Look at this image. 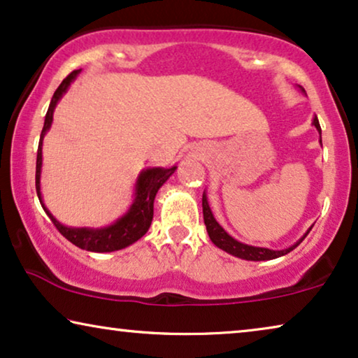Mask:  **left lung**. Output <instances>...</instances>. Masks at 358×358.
<instances>
[{"label":"left lung","instance_id":"obj_1","mask_svg":"<svg viewBox=\"0 0 358 358\" xmlns=\"http://www.w3.org/2000/svg\"><path fill=\"white\" fill-rule=\"evenodd\" d=\"M313 124H315L316 129L321 131L320 120H317V117H315ZM202 207H203L205 227H207V233L215 246H218L220 249H223V251L233 254V256L246 259V261H271V259L285 256V254L293 251V249H295L298 244H300L303 239L306 238V234L310 233V229H311V228L308 229V233L295 244V246L283 249V251H272V249H266V248H254V246H248V244H243V243L236 241V239H233L222 227H220V224L217 223V220L213 218V213L208 207V202H207V197H205V194L202 197Z\"/></svg>","mask_w":358,"mask_h":358}]
</instances>
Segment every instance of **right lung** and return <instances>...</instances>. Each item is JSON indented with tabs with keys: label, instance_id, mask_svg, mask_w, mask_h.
<instances>
[{
	"label": "right lung",
	"instance_id": "obj_1",
	"mask_svg": "<svg viewBox=\"0 0 358 358\" xmlns=\"http://www.w3.org/2000/svg\"><path fill=\"white\" fill-rule=\"evenodd\" d=\"M80 70L71 71L65 80L62 81V85L57 87V91L53 92L52 102L48 106L45 122H43V129L41 134V141H38V150H37V164H36V190L38 195V200L42 203L41 197V168H42V138L45 135V131L50 129L52 120H53V109H55L57 102L63 96V92L68 90V86L71 85V81L78 76ZM176 171V166L171 169H161L153 168L146 169L140 174L138 182H136V194L135 200L131 203L129 212L122 217L119 222L110 224V227L102 228V229H91V228H68L63 227L52 217L50 212L45 208V205L42 203L43 210H45L48 217H50L52 223L55 224V228L65 236L68 241L75 244V246L86 249V251L92 252H112L119 251L130 246L131 243L138 241L143 234L148 231L151 220H153V202L156 197V192L163 185L166 180L169 179V176Z\"/></svg>",
	"mask_w": 358,
	"mask_h": 358
}]
</instances>
